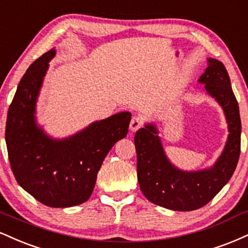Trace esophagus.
<instances>
[{
    "label": "esophagus",
    "mask_w": 248,
    "mask_h": 248,
    "mask_svg": "<svg viewBox=\"0 0 248 248\" xmlns=\"http://www.w3.org/2000/svg\"><path fill=\"white\" fill-rule=\"evenodd\" d=\"M143 126V120L141 116H134L132 119V121H130V124H129V128L132 132H136L137 129H140Z\"/></svg>",
    "instance_id": "1"
}]
</instances>
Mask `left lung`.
<instances>
[{"label":"left lung","mask_w":248,"mask_h":248,"mask_svg":"<svg viewBox=\"0 0 248 248\" xmlns=\"http://www.w3.org/2000/svg\"><path fill=\"white\" fill-rule=\"evenodd\" d=\"M208 64L199 82L222 106L229 126L224 150L213 168L195 172L175 168L164 153L155 124H145L134 137L140 188L149 201L171 210H195L211 201L231 179L240 156L239 106L229 74L218 60L208 59Z\"/></svg>","instance_id":"obj_1"}]
</instances>
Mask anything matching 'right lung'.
I'll return each instance as SVG.
<instances>
[{"mask_svg": "<svg viewBox=\"0 0 248 248\" xmlns=\"http://www.w3.org/2000/svg\"><path fill=\"white\" fill-rule=\"evenodd\" d=\"M50 49L29 67L9 106L5 142L17 183L45 205L67 208L88 201L103 160L126 137L132 114L121 112L95 121L64 140H53L35 124V104L54 58Z\"/></svg>", "mask_w": 248, "mask_h": 248, "instance_id": "1", "label": "right lung"}]
</instances>
